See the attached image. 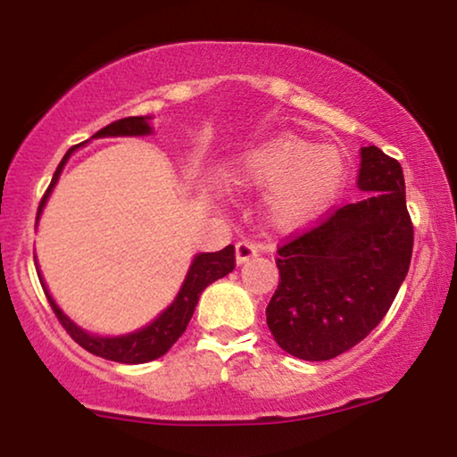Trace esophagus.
<instances>
[{
    "label": "esophagus",
    "instance_id": "1",
    "mask_svg": "<svg viewBox=\"0 0 457 457\" xmlns=\"http://www.w3.org/2000/svg\"><path fill=\"white\" fill-rule=\"evenodd\" d=\"M256 254H259V250H256L254 244H250V242H237L236 244V265H244V262L254 259Z\"/></svg>",
    "mask_w": 457,
    "mask_h": 457
}]
</instances>
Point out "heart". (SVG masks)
Listing matches in <instances>:
<instances>
[{
    "label": "heart",
    "instance_id": "b5f03b06",
    "mask_svg": "<svg viewBox=\"0 0 457 457\" xmlns=\"http://www.w3.org/2000/svg\"><path fill=\"white\" fill-rule=\"evenodd\" d=\"M345 173V159L336 146L281 134L242 157L234 182L244 188H269V220L279 229H295L337 201Z\"/></svg>",
    "mask_w": 457,
    "mask_h": 457
}]
</instances>
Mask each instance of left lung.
Instances as JSON below:
<instances>
[{
  "label": "left lung",
  "mask_w": 457,
  "mask_h": 457,
  "mask_svg": "<svg viewBox=\"0 0 457 457\" xmlns=\"http://www.w3.org/2000/svg\"><path fill=\"white\" fill-rule=\"evenodd\" d=\"M362 201L344 204L278 250L279 286L267 306L281 350L308 362L354 348L387 314L406 279L414 229L402 165L360 149Z\"/></svg>",
  "instance_id": "left-lung-1"
}]
</instances>
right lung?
I'll return each mask as SVG.
<instances>
[{
    "instance_id": "right-lung-1",
    "label": "right lung",
    "mask_w": 457,
    "mask_h": 457,
    "mask_svg": "<svg viewBox=\"0 0 457 457\" xmlns=\"http://www.w3.org/2000/svg\"><path fill=\"white\" fill-rule=\"evenodd\" d=\"M151 120H153L151 115H134V118L118 120L113 121V124L101 128V130L91 138L149 137V134H153ZM82 145L72 146V149L63 155L62 163L57 165L54 179H51L49 188L45 192L41 204H38L37 223L41 220L45 204H47L51 192H54L57 179H60L63 167L68 163V159L72 157ZM234 267H236V256H234V246H231V244L223 250H220V253L195 254L192 256L188 273H186L182 286H179V290L176 294V298L171 300V304L167 306L165 311L159 312L151 323H146L140 327V329H134L130 333H121V336H97V333H91L82 329L80 325H76L74 320L70 319L60 306H57V302L54 300V295L49 294V287L45 284L43 275L38 269L37 273H38V279H41L43 292L47 295L51 308H54L55 317L60 319V323L63 327H66V331L72 336L76 344L91 352V354L101 356L105 360H113V362L145 364V362H151V360L162 358L165 352L178 342L179 336L186 331V327H188L192 314H195L198 298H201L204 287L211 286L217 279L226 278L228 273L234 271Z\"/></svg>"
}]
</instances>
